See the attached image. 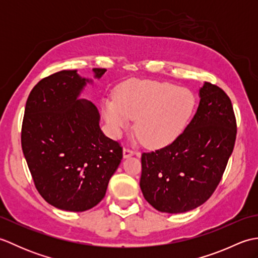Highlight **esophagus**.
Wrapping results in <instances>:
<instances>
[{
  "label": "esophagus",
  "instance_id": "1",
  "mask_svg": "<svg viewBox=\"0 0 258 258\" xmlns=\"http://www.w3.org/2000/svg\"><path fill=\"white\" fill-rule=\"evenodd\" d=\"M135 154H138V153H136L134 150L130 149L128 146L124 147V150H123V156L124 157H128V156H132V155H135Z\"/></svg>",
  "mask_w": 258,
  "mask_h": 258
}]
</instances>
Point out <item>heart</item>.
Instances as JSON below:
<instances>
[{
    "label": "heart",
    "mask_w": 258,
    "mask_h": 258,
    "mask_svg": "<svg viewBox=\"0 0 258 258\" xmlns=\"http://www.w3.org/2000/svg\"><path fill=\"white\" fill-rule=\"evenodd\" d=\"M195 108L193 93L169 83L136 82L119 92L117 102L105 104V117L114 132L136 118V131L145 144H169L189 123Z\"/></svg>",
    "instance_id": "obj_1"
}]
</instances>
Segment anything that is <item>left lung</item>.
I'll return each instance as SVG.
<instances>
[{"mask_svg": "<svg viewBox=\"0 0 258 258\" xmlns=\"http://www.w3.org/2000/svg\"><path fill=\"white\" fill-rule=\"evenodd\" d=\"M200 97L194 117L171 144L142 153V193L160 212L184 213L204 204L233 153L237 125L231 98L210 82Z\"/></svg>", "mask_w": 258, "mask_h": 258, "instance_id": "1", "label": "left lung"}]
</instances>
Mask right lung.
<instances>
[{
	"mask_svg": "<svg viewBox=\"0 0 258 258\" xmlns=\"http://www.w3.org/2000/svg\"><path fill=\"white\" fill-rule=\"evenodd\" d=\"M93 71L95 78L106 72ZM86 82L75 70L42 79L27 97L22 123V150L37 191L70 212L97 205L123 158L120 144L101 131L96 106L78 100Z\"/></svg>",
	"mask_w": 258,
	"mask_h": 258,
	"instance_id": "1",
	"label": "right lung"
}]
</instances>
